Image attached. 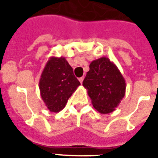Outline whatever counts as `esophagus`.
<instances>
[{
  "instance_id": "esophagus-1",
  "label": "esophagus",
  "mask_w": 158,
  "mask_h": 158,
  "mask_svg": "<svg viewBox=\"0 0 158 158\" xmlns=\"http://www.w3.org/2000/svg\"><path fill=\"white\" fill-rule=\"evenodd\" d=\"M79 81L80 82V84H82V83H83V81H84V77H81V78H79Z\"/></svg>"
}]
</instances>
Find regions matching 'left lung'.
Wrapping results in <instances>:
<instances>
[{"mask_svg": "<svg viewBox=\"0 0 158 158\" xmlns=\"http://www.w3.org/2000/svg\"><path fill=\"white\" fill-rule=\"evenodd\" d=\"M94 107L101 114L115 110L125 97L126 84L120 71L106 57L90 63L83 81Z\"/></svg>", "mask_w": 158, "mask_h": 158, "instance_id": "obj_1", "label": "left lung"}]
</instances>
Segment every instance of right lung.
<instances>
[{
    "mask_svg": "<svg viewBox=\"0 0 158 158\" xmlns=\"http://www.w3.org/2000/svg\"><path fill=\"white\" fill-rule=\"evenodd\" d=\"M79 85L80 83L64 57L49 58L41 74L39 89L41 97L51 112L60 111Z\"/></svg>",
    "mask_w": 158,
    "mask_h": 158,
    "instance_id": "right-lung-1",
    "label": "right lung"
}]
</instances>
